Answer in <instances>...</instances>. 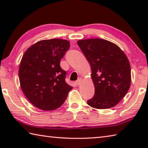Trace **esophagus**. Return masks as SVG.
I'll list each match as a JSON object with an SVG mask.
<instances>
[{"mask_svg":"<svg viewBox=\"0 0 148 148\" xmlns=\"http://www.w3.org/2000/svg\"><path fill=\"white\" fill-rule=\"evenodd\" d=\"M81 82H82V78H79L77 81H76L75 84H76L77 86H79V85H80V84H81Z\"/></svg>","mask_w":148,"mask_h":148,"instance_id":"obj_1","label":"esophagus"}]
</instances>
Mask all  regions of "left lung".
Instances as JSON below:
<instances>
[{
  "mask_svg": "<svg viewBox=\"0 0 148 148\" xmlns=\"http://www.w3.org/2000/svg\"><path fill=\"white\" fill-rule=\"evenodd\" d=\"M77 43L91 65L95 86V95L87 104L97 109L115 106L131 86L128 58L117 45L106 40H80Z\"/></svg>",
  "mask_w": 148,
  "mask_h": 148,
  "instance_id": "8db88e82",
  "label": "left lung"
}]
</instances>
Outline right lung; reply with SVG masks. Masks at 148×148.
I'll return each instance as SVG.
<instances>
[{
  "mask_svg": "<svg viewBox=\"0 0 148 148\" xmlns=\"http://www.w3.org/2000/svg\"><path fill=\"white\" fill-rule=\"evenodd\" d=\"M69 48L66 40H44L23 54L19 69L20 85L27 99L38 108L45 111L58 108L72 89L65 82L66 71L60 66Z\"/></svg>",
  "mask_w": 148,
  "mask_h": 148,
  "instance_id": "obj_1",
  "label": "right lung"
}]
</instances>
